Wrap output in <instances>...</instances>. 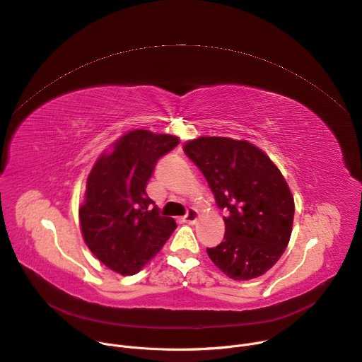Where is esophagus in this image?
I'll return each instance as SVG.
<instances>
[{
	"instance_id": "34e87169",
	"label": "esophagus",
	"mask_w": 362,
	"mask_h": 362,
	"mask_svg": "<svg viewBox=\"0 0 362 362\" xmlns=\"http://www.w3.org/2000/svg\"><path fill=\"white\" fill-rule=\"evenodd\" d=\"M198 218H199L198 211L193 209V208H190V209L187 211L186 216H183V222H185V223H194L196 221H198Z\"/></svg>"
}]
</instances>
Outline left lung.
I'll return each instance as SVG.
<instances>
[{
    "label": "left lung",
    "mask_w": 362,
    "mask_h": 362,
    "mask_svg": "<svg viewBox=\"0 0 362 362\" xmlns=\"http://www.w3.org/2000/svg\"><path fill=\"white\" fill-rule=\"evenodd\" d=\"M201 169L223 216V241L206 248L229 279L251 280L267 273L291 235L294 199L272 158L247 140L199 137L183 147Z\"/></svg>",
    "instance_id": "1"
}]
</instances>
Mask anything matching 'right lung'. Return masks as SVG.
<instances>
[{"label":"right lung","mask_w":362,"mask_h":362,"mask_svg":"<svg viewBox=\"0 0 362 362\" xmlns=\"http://www.w3.org/2000/svg\"><path fill=\"white\" fill-rule=\"evenodd\" d=\"M177 144L176 136L128 131L98 157L86 179L81 233L90 252L118 274L139 273L176 229L173 218L151 208L146 186L157 160Z\"/></svg>","instance_id":"1"}]
</instances>
